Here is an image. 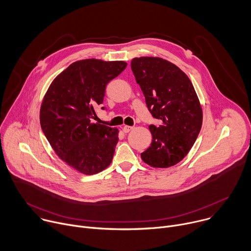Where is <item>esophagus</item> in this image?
I'll return each instance as SVG.
<instances>
[{"label": "esophagus", "instance_id": "1", "mask_svg": "<svg viewBox=\"0 0 251 251\" xmlns=\"http://www.w3.org/2000/svg\"><path fill=\"white\" fill-rule=\"evenodd\" d=\"M133 129H134V127L125 125V126L123 127V132H124V133H128V132H130V131H131V130H133Z\"/></svg>", "mask_w": 251, "mask_h": 251}]
</instances>
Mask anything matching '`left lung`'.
<instances>
[{"instance_id": "8db88e82", "label": "left lung", "mask_w": 251, "mask_h": 251, "mask_svg": "<svg viewBox=\"0 0 251 251\" xmlns=\"http://www.w3.org/2000/svg\"><path fill=\"white\" fill-rule=\"evenodd\" d=\"M131 68L149 111L161 120L159 126H149L152 143L141 158L154 168L172 167L188 155L201 128L196 90L183 70L161 57H135Z\"/></svg>"}]
</instances>
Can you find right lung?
I'll return each instance as SVG.
<instances>
[{
	"mask_svg": "<svg viewBox=\"0 0 251 251\" xmlns=\"http://www.w3.org/2000/svg\"><path fill=\"white\" fill-rule=\"evenodd\" d=\"M126 66L121 60L75 61L53 79L44 97L43 132L56 155L84 175L97 174L112 162L119 131L92 119L95 107L103 103L107 83Z\"/></svg>",
	"mask_w": 251,
	"mask_h": 251,
	"instance_id": "right-lung-1",
	"label": "right lung"
}]
</instances>
